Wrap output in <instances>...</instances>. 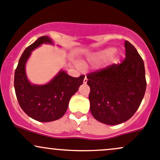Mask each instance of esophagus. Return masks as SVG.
I'll list each match as a JSON object with an SVG mask.
<instances>
[{
    "label": "esophagus",
    "mask_w": 160,
    "mask_h": 160,
    "mask_svg": "<svg viewBox=\"0 0 160 160\" xmlns=\"http://www.w3.org/2000/svg\"><path fill=\"white\" fill-rule=\"evenodd\" d=\"M87 77H85V78H84V80H83V83H87Z\"/></svg>",
    "instance_id": "obj_1"
}]
</instances>
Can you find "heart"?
I'll use <instances>...</instances> for the list:
<instances>
[{
    "label": "heart",
    "mask_w": 160,
    "mask_h": 160,
    "mask_svg": "<svg viewBox=\"0 0 160 160\" xmlns=\"http://www.w3.org/2000/svg\"><path fill=\"white\" fill-rule=\"evenodd\" d=\"M115 48H108L105 49V50L102 51L101 52L93 54V55L91 56L89 58V61H101L104 60L105 58H107L108 57H111L112 55H113L115 52Z\"/></svg>",
    "instance_id": "b5f03b06"
}]
</instances>
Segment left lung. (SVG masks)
Returning <instances> with one entry per match:
<instances>
[{
	"label": "left lung",
	"instance_id": "left-lung-1",
	"mask_svg": "<svg viewBox=\"0 0 160 160\" xmlns=\"http://www.w3.org/2000/svg\"><path fill=\"white\" fill-rule=\"evenodd\" d=\"M125 59L87 74L90 112L103 124L115 125L131 118L144 96V64L137 49L124 42Z\"/></svg>",
	"mask_w": 160,
	"mask_h": 160
}]
</instances>
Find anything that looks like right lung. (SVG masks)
Returning a JSON list of instances; mask_svg holds the SVG:
<instances>
[{
    "mask_svg": "<svg viewBox=\"0 0 160 160\" xmlns=\"http://www.w3.org/2000/svg\"><path fill=\"white\" fill-rule=\"evenodd\" d=\"M43 43L53 44L48 36H42L28 46L21 55L15 71L14 88L19 104L28 116L38 122H49L64 115L71 96L83 83L85 76L73 77L61 70L45 85L32 84L26 77V61L32 52Z\"/></svg>",
    "mask_w": 160,
    "mask_h": 160,
    "instance_id": "obj_1",
    "label": "right lung"
}]
</instances>
